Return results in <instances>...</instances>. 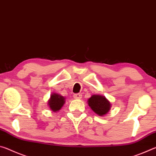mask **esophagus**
I'll use <instances>...</instances> for the list:
<instances>
[{
  "mask_svg": "<svg viewBox=\"0 0 156 156\" xmlns=\"http://www.w3.org/2000/svg\"><path fill=\"white\" fill-rule=\"evenodd\" d=\"M73 98H74L75 99H81L82 95L80 94H76L73 95Z\"/></svg>",
  "mask_w": 156,
  "mask_h": 156,
  "instance_id": "34e87169",
  "label": "esophagus"
}]
</instances>
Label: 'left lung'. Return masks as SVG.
Wrapping results in <instances>:
<instances>
[{"label":"left lung","mask_w":156,"mask_h":156,"mask_svg":"<svg viewBox=\"0 0 156 156\" xmlns=\"http://www.w3.org/2000/svg\"><path fill=\"white\" fill-rule=\"evenodd\" d=\"M89 107L91 110L99 116H104L107 114L112 107V104L105 96L98 94L92 95L87 100Z\"/></svg>","instance_id":"left-lung-1"}]
</instances>
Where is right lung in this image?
I'll return each mask as SVG.
<instances>
[{"instance_id":"obj_1","label":"right lung","mask_w":156,"mask_h":156,"mask_svg":"<svg viewBox=\"0 0 156 156\" xmlns=\"http://www.w3.org/2000/svg\"><path fill=\"white\" fill-rule=\"evenodd\" d=\"M48 107L53 112H58L65 103V98L57 93H53L48 100Z\"/></svg>"}]
</instances>
